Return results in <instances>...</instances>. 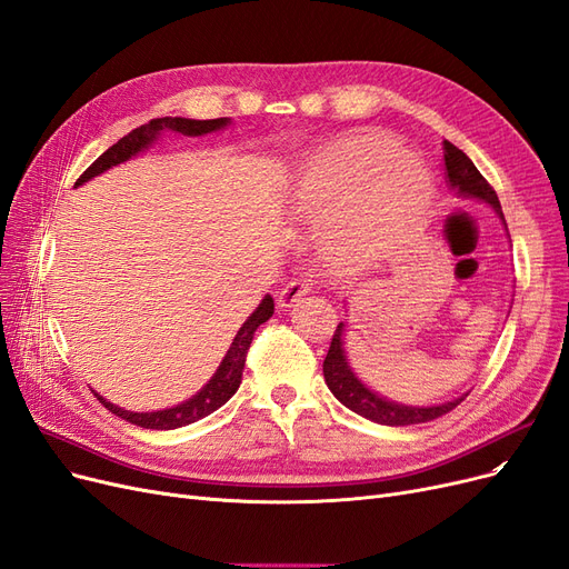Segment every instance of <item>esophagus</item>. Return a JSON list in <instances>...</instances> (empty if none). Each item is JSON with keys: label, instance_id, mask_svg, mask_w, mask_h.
Segmentation results:
<instances>
[{"label": "esophagus", "instance_id": "1", "mask_svg": "<svg viewBox=\"0 0 569 569\" xmlns=\"http://www.w3.org/2000/svg\"><path fill=\"white\" fill-rule=\"evenodd\" d=\"M311 273H302V277H296L290 279L281 290H279V298H277V305L279 309H290L296 302H300L302 296H307V292L311 290Z\"/></svg>", "mask_w": 569, "mask_h": 569}]
</instances>
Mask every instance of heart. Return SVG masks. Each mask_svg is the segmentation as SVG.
Here are the masks:
<instances>
[{"mask_svg": "<svg viewBox=\"0 0 569 569\" xmlns=\"http://www.w3.org/2000/svg\"><path fill=\"white\" fill-rule=\"evenodd\" d=\"M292 208L328 220L323 246L342 267H372L429 213L433 180L422 163L380 136H349L298 166Z\"/></svg>", "mask_w": 569, "mask_h": 569, "instance_id": "heart-1", "label": "heart"}]
</instances>
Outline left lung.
I'll return each instance as SVG.
<instances>
[{
    "instance_id": "8db88e82",
    "label": "left lung",
    "mask_w": 569,
    "mask_h": 569,
    "mask_svg": "<svg viewBox=\"0 0 569 569\" xmlns=\"http://www.w3.org/2000/svg\"><path fill=\"white\" fill-rule=\"evenodd\" d=\"M443 157H446L448 184L452 192L461 199H478L482 203H488L499 216V220L503 222L497 192L488 184V180L480 176L473 161L448 140H443ZM503 227H507V222H503ZM345 330H347V323L342 321L332 335V342H330V349H328L326 361H323V377H326L328 389L342 406H347L356 415L370 419V422L385 425V427L425 425V422H431V419H436V417H443L446 412L455 410L469 396V391H467L459 398H452V401L436 403V406H406L398 401H389L387 396H380L368 385H363L361 377L353 372L347 349H345Z\"/></svg>"
}]
</instances>
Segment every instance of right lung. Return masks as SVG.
Here are the masks:
<instances>
[{"label": "right lung", "instance_id": "1", "mask_svg": "<svg viewBox=\"0 0 569 569\" xmlns=\"http://www.w3.org/2000/svg\"><path fill=\"white\" fill-rule=\"evenodd\" d=\"M229 123H231L229 117H220V119H184V117L152 119L150 123L138 126V129L131 131L129 136H123L119 142H114L110 147V150H104L87 168V171H83V176L77 180V187L93 180L96 176H100L104 171H110L112 166H119L123 161L138 157L140 152L150 150V147L161 138V133H178V136L197 138V136H208V133L222 131V129H227ZM271 313H273V300H271V296H264L262 302L256 307V311H252L250 317L243 321V326L239 328L237 338L231 340V345L224 353V359L220 361L213 377H210V380L192 398H187V401H182L173 408H163V410H154V412H131V410H123V408L110 403L108 398H102L93 389L91 391L112 415L126 419V422H131L136 427H142V429L168 431V429L194 425V422H199V419H203L210 412H216L218 408H222L229 401V398L237 393V389L241 385L246 353H248V347L252 342V335H256V330L264 321L271 319Z\"/></svg>", "mask_w": 569, "mask_h": 569}]
</instances>
